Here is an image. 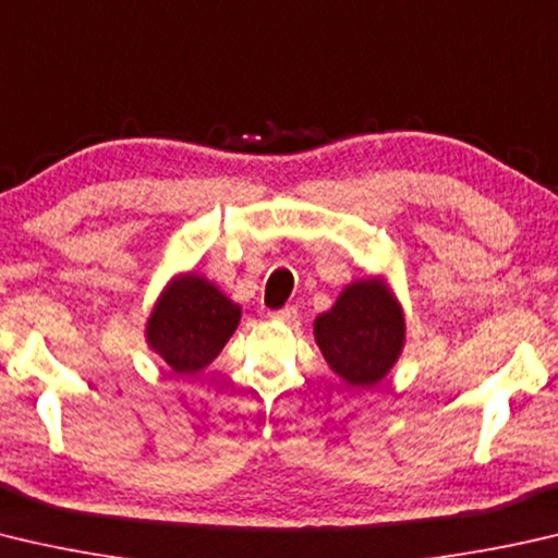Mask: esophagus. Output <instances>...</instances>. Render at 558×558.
Here are the masks:
<instances>
[{
	"label": "esophagus",
	"instance_id": "34e87169",
	"mask_svg": "<svg viewBox=\"0 0 558 558\" xmlns=\"http://www.w3.org/2000/svg\"><path fill=\"white\" fill-rule=\"evenodd\" d=\"M268 317L270 319H280V322H290V319L298 317V307L295 305H288V307H282V310L268 312Z\"/></svg>",
	"mask_w": 558,
	"mask_h": 558
}]
</instances>
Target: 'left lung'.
Returning a JSON list of instances; mask_svg holds the SVG:
<instances>
[{
	"label": "left lung",
	"instance_id": "left-lung-1",
	"mask_svg": "<svg viewBox=\"0 0 558 558\" xmlns=\"http://www.w3.org/2000/svg\"><path fill=\"white\" fill-rule=\"evenodd\" d=\"M314 339L333 373L366 388L378 383L400 356L402 310L383 282H353L337 305L314 322Z\"/></svg>",
	"mask_w": 558,
	"mask_h": 558
}]
</instances>
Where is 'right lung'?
I'll return each mask as SVG.
<instances>
[{"mask_svg":"<svg viewBox=\"0 0 558 558\" xmlns=\"http://www.w3.org/2000/svg\"><path fill=\"white\" fill-rule=\"evenodd\" d=\"M241 310L211 282L185 276L170 286L148 319V343L175 373H197L219 356Z\"/></svg>","mask_w":558,"mask_h":558,"instance_id":"right-lung-1","label":"right lung"}]
</instances>
